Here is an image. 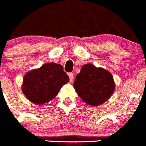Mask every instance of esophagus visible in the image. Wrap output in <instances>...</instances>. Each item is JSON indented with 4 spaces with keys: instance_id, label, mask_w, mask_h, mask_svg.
I'll return each instance as SVG.
<instances>
[{
    "instance_id": "obj_1",
    "label": "esophagus",
    "mask_w": 146,
    "mask_h": 146,
    "mask_svg": "<svg viewBox=\"0 0 146 146\" xmlns=\"http://www.w3.org/2000/svg\"><path fill=\"white\" fill-rule=\"evenodd\" d=\"M68 75H69V80H70L71 82H72V81L74 80V74H73V73H69Z\"/></svg>"
}]
</instances>
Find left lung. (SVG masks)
Masks as SVG:
<instances>
[{"label": "left lung", "instance_id": "8db88e82", "mask_svg": "<svg viewBox=\"0 0 146 146\" xmlns=\"http://www.w3.org/2000/svg\"><path fill=\"white\" fill-rule=\"evenodd\" d=\"M112 74L103 68L86 64L81 68L74 82V88L82 101L93 107L99 106L111 97L115 91Z\"/></svg>", "mask_w": 146, "mask_h": 146}]
</instances>
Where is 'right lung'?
I'll use <instances>...</instances> for the list:
<instances>
[{
  "mask_svg": "<svg viewBox=\"0 0 146 146\" xmlns=\"http://www.w3.org/2000/svg\"><path fill=\"white\" fill-rule=\"evenodd\" d=\"M69 81V76L60 64L47 63L27 72L23 77L22 91L29 101L40 105L54 99Z\"/></svg>",
  "mask_w": 146,
  "mask_h": 146,
  "instance_id": "obj_1",
  "label": "right lung"
}]
</instances>
